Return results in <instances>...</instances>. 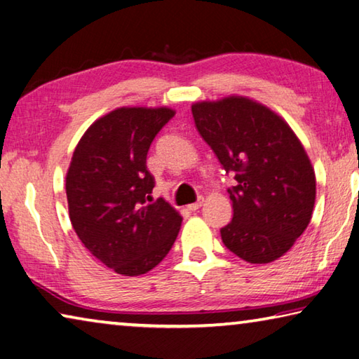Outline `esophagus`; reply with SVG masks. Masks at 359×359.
I'll list each match as a JSON object with an SVG mask.
<instances>
[{
	"instance_id": "1",
	"label": "esophagus",
	"mask_w": 359,
	"mask_h": 359,
	"mask_svg": "<svg viewBox=\"0 0 359 359\" xmlns=\"http://www.w3.org/2000/svg\"><path fill=\"white\" fill-rule=\"evenodd\" d=\"M203 203H204V199L201 198V199H198L196 203H191V204H188V205H187V209H188V210H191V212H194V210H198L199 208H201Z\"/></svg>"
}]
</instances>
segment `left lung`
<instances>
[{"mask_svg":"<svg viewBox=\"0 0 359 359\" xmlns=\"http://www.w3.org/2000/svg\"><path fill=\"white\" fill-rule=\"evenodd\" d=\"M191 112L224 171L236 172L223 244L253 264L283 257L311 223L317 194L299 137L277 112L247 96L193 102Z\"/></svg>","mask_w":359,"mask_h":359,"instance_id":"obj_1","label":"left lung"}]
</instances>
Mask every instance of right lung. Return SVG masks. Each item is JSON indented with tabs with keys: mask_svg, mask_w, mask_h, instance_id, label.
<instances>
[{
	"mask_svg": "<svg viewBox=\"0 0 359 359\" xmlns=\"http://www.w3.org/2000/svg\"><path fill=\"white\" fill-rule=\"evenodd\" d=\"M171 107L125 106L83 133L66 172L71 224L85 248L117 274L136 277L161 263L182 217L155 187L145 160L150 144L174 117Z\"/></svg>",
	"mask_w": 359,
	"mask_h": 359,
	"instance_id": "obj_1",
	"label": "right lung"
}]
</instances>
